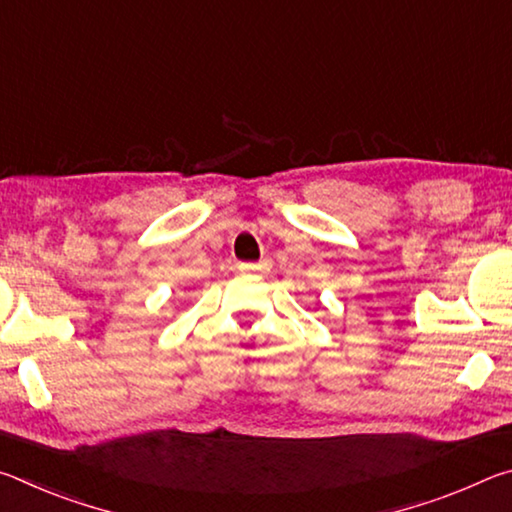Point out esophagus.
<instances>
[{
    "label": "esophagus",
    "instance_id": "obj_1",
    "mask_svg": "<svg viewBox=\"0 0 512 512\" xmlns=\"http://www.w3.org/2000/svg\"><path fill=\"white\" fill-rule=\"evenodd\" d=\"M268 266H271L268 264V259H264V262H241L239 271L241 273H257V271H266Z\"/></svg>",
    "mask_w": 512,
    "mask_h": 512
}]
</instances>
